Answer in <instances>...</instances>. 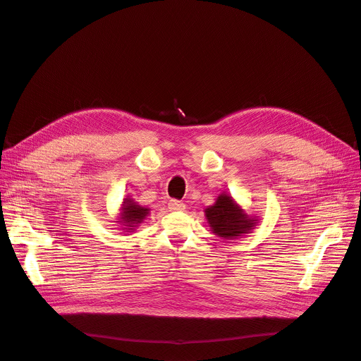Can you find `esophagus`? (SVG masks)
I'll use <instances>...</instances> for the list:
<instances>
[{"instance_id": "esophagus-1", "label": "esophagus", "mask_w": 361, "mask_h": 361, "mask_svg": "<svg viewBox=\"0 0 361 361\" xmlns=\"http://www.w3.org/2000/svg\"><path fill=\"white\" fill-rule=\"evenodd\" d=\"M184 207H185V204L183 202H180V200H176V199L169 200V203H168V209L169 211H184Z\"/></svg>"}]
</instances>
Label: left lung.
<instances>
[{
    "instance_id": "1",
    "label": "left lung",
    "mask_w": 361,
    "mask_h": 361,
    "mask_svg": "<svg viewBox=\"0 0 361 361\" xmlns=\"http://www.w3.org/2000/svg\"><path fill=\"white\" fill-rule=\"evenodd\" d=\"M204 215L212 231L222 238H237L247 234L257 222L256 218L245 214L226 193L219 195L212 206L206 207Z\"/></svg>"
}]
</instances>
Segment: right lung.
<instances>
[{"mask_svg": "<svg viewBox=\"0 0 361 361\" xmlns=\"http://www.w3.org/2000/svg\"><path fill=\"white\" fill-rule=\"evenodd\" d=\"M147 214H149L147 207H142L131 199H124L121 214H120V221L117 222L124 225L123 230H135V226L142 224L143 219L147 216Z\"/></svg>", "mask_w": 361, "mask_h": 361, "instance_id": "1", "label": "right lung"}]
</instances>
